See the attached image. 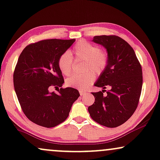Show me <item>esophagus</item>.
Listing matches in <instances>:
<instances>
[{
    "instance_id": "1",
    "label": "esophagus",
    "mask_w": 160,
    "mask_h": 160,
    "mask_svg": "<svg viewBox=\"0 0 160 160\" xmlns=\"http://www.w3.org/2000/svg\"><path fill=\"white\" fill-rule=\"evenodd\" d=\"M80 95H85L86 92L83 91H80Z\"/></svg>"
}]
</instances>
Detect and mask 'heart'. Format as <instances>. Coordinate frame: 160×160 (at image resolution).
<instances>
[{
    "mask_svg": "<svg viewBox=\"0 0 160 160\" xmlns=\"http://www.w3.org/2000/svg\"><path fill=\"white\" fill-rule=\"evenodd\" d=\"M73 57L76 59L85 60L82 74L71 76L65 81L68 87L85 90L93 82L95 74H101L106 70L109 64V56L102 51L98 46L81 40L73 48L71 52H65L58 59V66L62 74L68 76L72 72Z\"/></svg>",
    "mask_w": 160,
    "mask_h": 160,
    "instance_id": "heart-1",
    "label": "heart"
}]
</instances>
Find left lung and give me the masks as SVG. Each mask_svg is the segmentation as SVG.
Listing matches in <instances>:
<instances>
[{"instance_id": "1", "label": "left lung", "mask_w": 160, "mask_h": 160, "mask_svg": "<svg viewBox=\"0 0 160 160\" xmlns=\"http://www.w3.org/2000/svg\"><path fill=\"white\" fill-rule=\"evenodd\" d=\"M93 42L106 48L109 64L95 86L103 88L92 92L95 102L88 107L95 122L107 128L126 122L137 108L142 88V65L132 48L118 36H96ZM107 86L111 89H105ZM107 92L106 95L103 93Z\"/></svg>"}]
</instances>
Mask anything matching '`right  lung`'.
<instances>
[{
  "label": "right lung",
  "instance_id": "1",
  "mask_svg": "<svg viewBox=\"0 0 160 160\" xmlns=\"http://www.w3.org/2000/svg\"><path fill=\"white\" fill-rule=\"evenodd\" d=\"M73 39H44L25 47L13 73L15 93L23 112L34 124L51 128L68 117L78 89L62 87L64 78L58 66L59 57L72 46ZM51 87L59 93L51 92Z\"/></svg>",
  "mask_w": 160,
  "mask_h": 160
}]
</instances>
